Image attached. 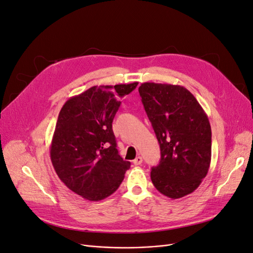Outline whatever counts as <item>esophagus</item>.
Here are the masks:
<instances>
[{"label":"esophagus","instance_id":"1","mask_svg":"<svg viewBox=\"0 0 253 253\" xmlns=\"http://www.w3.org/2000/svg\"><path fill=\"white\" fill-rule=\"evenodd\" d=\"M133 164H134L135 166L141 165V164H142V157H141V156H137V157L133 160Z\"/></svg>","mask_w":253,"mask_h":253}]
</instances>
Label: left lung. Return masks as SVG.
<instances>
[{
    "label": "left lung",
    "mask_w": 253,
    "mask_h": 253,
    "mask_svg": "<svg viewBox=\"0 0 253 253\" xmlns=\"http://www.w3.org/2000/svg\"><path fill=\"white\" fill-rule=\"evenodd\" d=\"M138 90L162 153L151 171L153 185L173 200L192 193L210 168L208 116L183 86L145 82Z\"/></svg>",
    "instance_id": "1"
}]
</instances>
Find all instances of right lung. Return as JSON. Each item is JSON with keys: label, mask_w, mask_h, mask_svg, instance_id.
Segmentation results:
<instances>
[{"label": "right lung", "mask_w": 253, "mask_h": 253, "mask_svg": "<svg viewBox=\"0 0 253 253\" xmlns=\"http://www.w3.org/2000/svg\"><path fill=\"white\" fill-rule=\"evenodd\" d=\"M137 84L93 86L68 99L59 113L50 144L51 164L61 181L87 201L113 194L131 167L118 154L112 122L120 99Z\"/></svg>", "instance_id": "1"}]
</instances>
